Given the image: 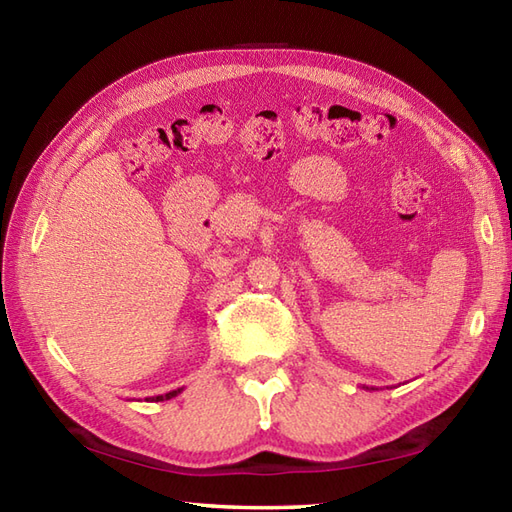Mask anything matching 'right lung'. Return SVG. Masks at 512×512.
<instances>
[{"label": "right lung", "mask_w": 512, "mask_h": 512, "mask_svg": "<svg viewBox=\"0 0 512 512\" xmlns=\"http://www.w3.org/2000/svg\"><path fill=\"white\" fill-rule=\"evenodd\" d=\"M182 389H176V391H169V394H165V396H156V398H151L154 402H162V400H169V398H173V396H178Z\"/></svg>", "instance_id": "obj_1"}]
</instances>
